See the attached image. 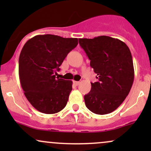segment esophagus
<instances>
[{
    "instance_id": "obj_1",
    "label": "esophagus",
    "mask_w": 151,
    "mask_h": 151,
    "mask_svg": "<svg viewBox=\"0 0 151 151\" xmlns=\"http://www.w3.org/2000/svg\"><path fill=\"white\" fill-rule=\"evenodd\" d=\"M73 83L74 84H75L76 86H78L79 84H80V82H79V81H74Z\"/></svg>"
}]
</instances>
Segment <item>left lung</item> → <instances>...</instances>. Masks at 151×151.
<instances>
[{"mask_svg": "<svg viewBox=\"0 0 151 151\" xmlns=\"http://www.w3.org/2000/svg\"><path fill=\"white\" fill-rule=\"evenodd\" d=\"M79 42L98 79L91 83V91L84 95L86 106L96 114L111 113L125 100L133 85L134 68L131 51L123 41L105 35L80 38Z\"/></svg>", "mask_w": 151, "mask_h": 151, "instance_id": "8db88e82", "label": "left lung"}]
</instances>
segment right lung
<instances>
[{
    "label": "right lung",
    "instance_id": "add662e5",
    "mask_svg": "<svg viewBox=\"0 0 151 151\" xmlns=\"http://www.w3.org/2000/svg\"><path fill=\"white\" fill-rule=\"evenodd\" d=\"M77 45V38L50 34L38 35L24 45L19 57L20 84L25 97L40 112L56 114L67 105L72 81L55 74Z\"/></svg>",
    "mask_w": 151,
    "mask_h": 151
}]
</instances>
